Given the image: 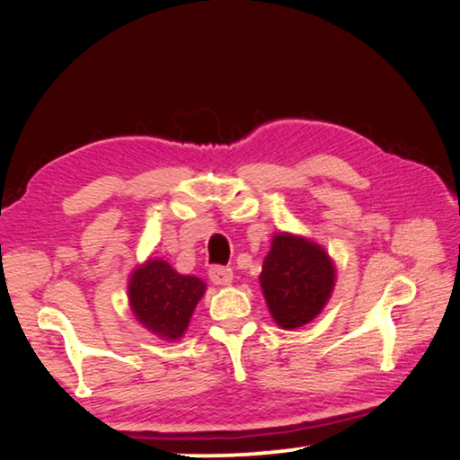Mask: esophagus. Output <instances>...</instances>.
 Masks as SVG:
<instances>
[{
	"mask_svg": "<svg viewBox=\"0 0 460 460\" xmlns=\"http://www.w3.org/2000/svg\"><path fill=\"white\" fill-rule=\"evenodd\" d=\"M232 276H234V274H232V270L226 268V266H211L209 268V279H211L213 285H217V287L230 285Z\"/></svg>",
	"mask_w": 460,
	"mask_h": 460,
	"instance_id": "1",
	"label": "esophagus"
}]
</instances>
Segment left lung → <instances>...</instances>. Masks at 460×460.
I'll list each match as a JSON object with an SVG mask.
<instances>
[{
    "label": "left lung",
    "mask_w": 460,
    "mask_h": 460,
    "mask_svg": "<svg viewBox=\"0 0 460 460\" xmlns=\"http://www.w3.org/2000/svg\"><path fill=\"white\" fill-rule=\"evenodd\" d=\"M260 285L280 329H299L324 310L335 288V263L310 238L279 232L266 255Z\"/></svg>",
    "instance_id": "1"
}]
</instances>
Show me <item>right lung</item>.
<instances>
[{"label":"right lung","mask_w":460,"mask_h":460,"mask_svg":"<svg viewBox=\"0 0 460 460\" xmlns=\"http://www.w3.org/2000/svg\"><path fill=\"white\" fill-rule=\"evenodd\" d=\"M207 285L184 276L163 260H148L129 276V307L144 329L165 341L184 335Z\"/></svg>","instance_id":"right-lung-1"}]
</instances>
